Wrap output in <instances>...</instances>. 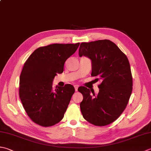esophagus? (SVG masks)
I'll return each instance as SVG.
<instances>
[{
  "label": "esophagus",
  "instance_id": "1",
  "mask_svg": "<svg viewBox=\"0 0 151 151\" xmlns=\"http://www.w3.org/2000/svg\"><path fill=\"white\" fill-rule=\"evenodd\" d=\"M78 86L77 85H75V91H78Z\"/></svg>",
  "mask_w": 151,
  "mask_h": 151
}]
</instances>
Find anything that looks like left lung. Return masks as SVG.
<instances>
[{
  "mask_svg": "<svg viewBox=\"0 0 151 151\" xmlns=\"http://www.w3.org/2000/svg\"><path fill=\"white\" fill-rule=\"evenodd\" d=\"M78 55L90 58L91 76L101 80L99 93L84 86L78 90L83 95L80 107L84 119L93 125L113 122L124 111L132 91V76L128 58L109 40L82 42Z\"/></svg>",
  "mask_w": 151,
  "mask_h": 151,
  "instance_id": "1",
  "label": "left lung"
}]
</instances>
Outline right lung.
<instances>
[{"mask_svg": "<svg viewBox=\"0 0 151 151\" xmlns=\"http://www.w3.org/2000/svg\"><path fill=\"white\" fill-rule=\"evenodd\" d=\"M79 45L78 42L40 47L25 61L19 77V97L27 114L37 124L51 126L63 118L75 88L68 84L54 88L53 81L57 74L63 72L65 62Z\"/></svg>", "mask_w": 151, "mask_h": 151, "instance_id": "1", "label": "right lung"}]
</instances>
